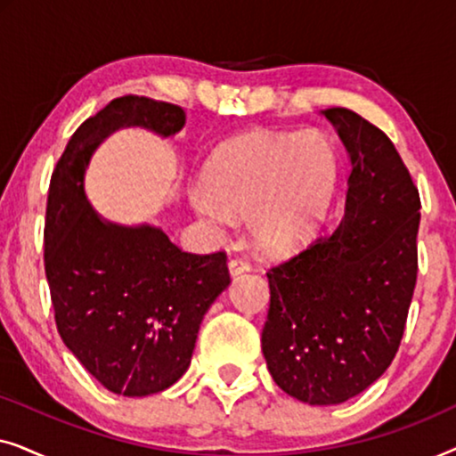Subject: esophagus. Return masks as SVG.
<instances>
[{
  "mask_svg": "<svg viewBox=\"0 0 456 456\" xmlns=\"http://www.w3.org/2000/svg\"><path fill=\"white\" fill-rule=\"evenodd\" d=\"M228 270H230V273H232V276H239V273H245V272L251 270V264H248L247 259L234 257V259H230Z\"/></svg>",
  "mask_w": 456,
  "mask_h": 456,
  "instance_id": "34e87169",
  "label": "esophagus"
}]
</instances>
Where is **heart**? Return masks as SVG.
<instances>
[{
    "label": "heart",
    "mask_w": 456,
    "mask_h": 456,
    "mask_svg": "<svg viewBox=\"0 0 456 456\" xmlns=\"http://www.w3.org/2000/svg\"><path fill=\"white\" fill-rule=\"evenodd\" d=\"M336 183L338 155L326 134L251 130L216 149L189 199L209 226L247 217L259 251L286 255L317 232Z\"/></svg>",
    "instance_id": "obj_1"
}]
</instances>
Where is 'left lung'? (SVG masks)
Masks as SVG:
<instances>
[{
	"label": "left lung",
	"mask_w": 456,
	"mask_h": 456,
	"mask_svg": "<svg viewBox=\"0 0 456 456\" xmlns=\"http://www.w3.org/2000/svg\"><path fill=\"white\" fill-rule=\"evenodd\" d=\"M322 114L351 158L345 216L267 272L261 351L286 395L338 404L376 382L401 346L417 282L421 201L382 130L346 108Z\"/></svg>",
	"instance_id": "1"
}]
</instances>
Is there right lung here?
Listing matches in <instances>:
<instances>
[{"mask_svg": "<svg viewBox=\"0 0 456 456\" xmlns=\"http://www.w3.org/2000/svg\"><path fill=\"white\" fill-rule=\"evenodd\" d=\"M180 105L124 95L70 136L49 183L45 276L55 326L86 371L124 396L170 388L191 365L203 315L230 284L226 253H184L155 226L105 222L85 195V170L105 136L184 126Z\"/></svg>", "mask_w": 456, "mask_h": 456, "instance_id": "obj_1", "label": "right lung"}]
</instances>
